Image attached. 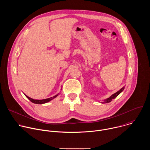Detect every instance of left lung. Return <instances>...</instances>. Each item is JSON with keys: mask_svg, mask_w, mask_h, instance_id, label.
I'll return each mask as SVG.
<instances>
[{"mask_svg": "<svg viewBox=\"0 0 150 150\" xmlns=\"http://www.w3.org/2000/svg\"><path fill=\"white\" fill-rule=\"evenodd\" d=\"M124 88H125V87H123V88H122L119 91H118L117 92H116V93H115V94H112L110 97H109V98H108L107 99H105V100H104V102H103V103H109V102H110L113 99H115L120 93H121L123 91V90H124Z\"/></svg>", "mask_w": 150, "mask_h": 150, "instance_id": "1", "label": "left lung"}]
</instances>
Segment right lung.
Returning <instances> with one entry per match:
<instances>
[{"label": "right lung", "instance_id": "obj_1", "mask_svg": "<svg viewBox=\"0 0 150 150\" xmlns=\"http://www.w3.org/2000/svg\"><path fill=\"white\" fill-rule=\"evenodd\" d=\"M58 95H59V94H57V95H56V96H53V97H52L48 98H46V99H43V100H34V99H33V98L29 97L28 96H26V95L25 94V96H26V97H27L28 99H29L32 103H35V104H45V103H47V102L51 101V100H53V98H56Z\"/></svg>", "mask_w": 150, "mask_h": 150}]
</instances>
